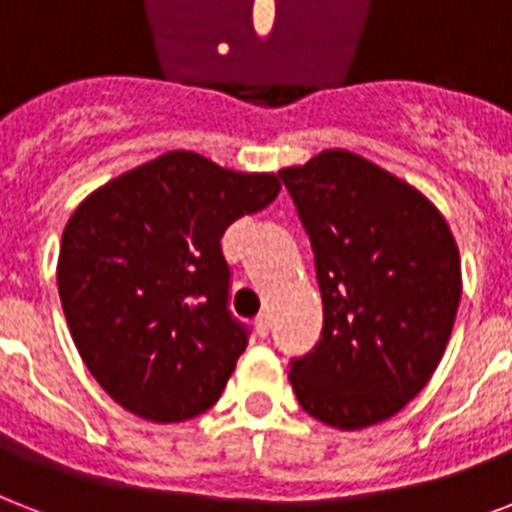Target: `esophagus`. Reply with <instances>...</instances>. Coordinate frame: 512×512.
<instances>
[{
    "mask_svg": "<svg viewBox=\"0 0 512 512\" xmlns=\"http://www.w3.org/2000/svg\"><path fill=\"white\" fill-rule=\"evenodd\" d=\"M255 330L257 335H268V330H271V319H268V314H260V317L255 319Z\"/></svg>",
    "mask_w": 512,
    "mask_h": 512,
    "instance_id": "obj_1",
    "label": "esophagus"
}]
</instances>
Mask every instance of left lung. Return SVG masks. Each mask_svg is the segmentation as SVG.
<instances>
[{
    "mask_svg": "<svg viewBox=\"0 0 512 512\" xmlns=\"http://www.w3.org/2000/svg\"><path fill=\"white\" fill-rule=\"evenodd\" d=\"M306 228L325 325L292 360L300 408L335 429L392 419L427 386L454 330L462 265L427 195L349 150L279 171Z\"/></svg>",
    "mask_w": 512,
    "mask_h": 512,
    "instance_id": "left-lung-1",
    "label": "left lung"
}]
</instances>
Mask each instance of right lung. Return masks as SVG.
<instances>
[{
  "mask_svg": "<svg viewBox=\"0 0 512 512\" xmlns=\"http://www.w3.org/2000/svg\"><path fill=\"white\" fill-rule=\"evenodd\" d=\"M276 174L166 152L93 190L58 255V295L80 357L117 405L155 424L220 400L247 327L228 311L222 233L279 195Z\"/></svg>",
  "mask_w": 512,
  "mask_h": 512,
  "instance_id": "right-lung-1",
  "label": "right lung"
}]
</instances>
